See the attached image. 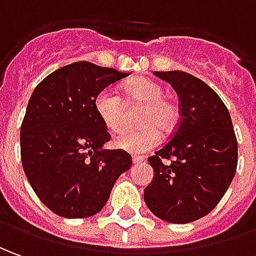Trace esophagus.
<instances>
[{"instance_id": "34e87169", "label": "esophagus", "mask_w": 256, "mask_h": 256, "mask_svg": "<svg viewBox=\"0 0 256 256\" xmlns=\"http://www.w3.org/2000/svg\"><path fill=\"white\" fill-rule=\"evenodd\" d=\"M142 162H145V158H140V156H135V158H132V164H139V163H142Z\"/></svg>"}]
</instances>
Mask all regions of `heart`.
Here are the masks:
<instances>
[{
  "mask_svg": "<svg viewBox=\"0 0 256 256\" xmlns=\"http://www.w3.org/2000/svg\"><path fill=\"white\" fill-rule=\"evenodd\" d=\"M128 102L145 104L140 112V130L125 131L112 139V146L118 150L134 154H142L156 148L160 142L162 132H172L180 122V107L172 98L164 96L163 86L149 78H135L124 86ZM94 110L102 124L110 132L120 131L122 125L124 106L118 93L111 88H106L94 98Z\"/></svg>",
  "mask_w": 256,
  "mask_h": 256,
  "instance_id": "1",
  "label": "heart"
}]
</instances>
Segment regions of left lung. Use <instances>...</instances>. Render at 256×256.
<instances>
[{
  "label": "left lung",
  "mask_w": 256,
  "mask_h": 256,
  "mask_svg": "<svg viewBox=\"0 0 256 256\" xmlns=\"http://www.w3.org/2000/svg\"><path fill=\"white\" fill-rule=\"evenodd\" d=\"M153 74L177 92L181 120L172 139L148 158L153 180L144 199L158 219L185 224L212 212L230 186L237 138L227 107L204 80L182 71Z\"/></svg>",
  "instance_id": "1"
}]
</instances>
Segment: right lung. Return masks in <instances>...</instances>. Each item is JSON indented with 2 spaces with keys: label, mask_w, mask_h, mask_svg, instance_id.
Here are the masks:
<instances>
[{
  "label": "right lung",
  "mask_w": 256,
  "mask_h": 256,
  "mask_svg": "<svg viewBox=\"0 0 256 256\" xmlns=\"http://www.w3.org/2000/svg\"><path fill=\"white\" fill-rule=\"evenodd\" d=\"M130 75L79 61L46 76L33 90L20 126L28 181L50 210L66 219L98 213L131 156L103 149L110 134L94 110L108 84Z\"/></svg>",
  "instance_id": "right-lung-1"
}]
</instances>
